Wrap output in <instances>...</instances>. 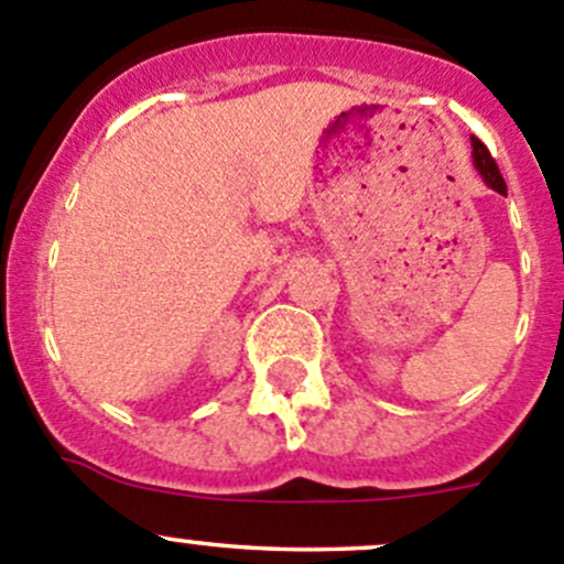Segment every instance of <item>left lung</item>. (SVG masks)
I'll return each instance as SVG.
<instances>
[{
	"mask_svg": "<svg viewBox=\"0 0 564 564\" xmlns=\"http://www.w3.org/2000/svg\"><path fill=\"white\" fill-rule=\"evenodd\" d=\"M471 163H475V169L480 172L482 182H486L491 191L508 196V185H505V180H502V174H499L497 163H494L491 152H488L486 144H482L480 139H475V135H471Z\"/></svg>",
	"mask_w": 564,
	"mask_h": 564,
	"instance_id": "1",
	"label": "left lung"
}]
</instances>
